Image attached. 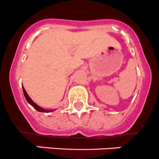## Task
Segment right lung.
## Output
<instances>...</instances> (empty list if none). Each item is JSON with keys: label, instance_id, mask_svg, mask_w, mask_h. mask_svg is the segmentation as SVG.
I'll use <instances>...</instances> for the list:
<instances>
[{"label": "right lung", "instance_id": "1", "mask_svg": "<svg viewBox=\"0 0 159 159\" xmlns=\"http://www.w3.org/2000/svg\"><path fill=\"white\" fill-rule=\"evenodd\" d=\"M22 89H23V93H24L25 97V99H26L27 101H28V103H29L30 105H31V106H32L34 108V109L37 110L38 111H39V112H47V113H48V112H52V111H55V110H50V111H49V110H45V109H44V108L39 107V105L36 104V103H34V102L33 101V100H31V98H30V97L28 96V94L27 93V92L25 91V89L24 86H22Z\"/></svg>", "mask_w": 159, "mask_h": 159}]
</instances>
